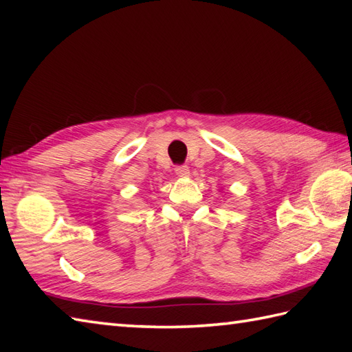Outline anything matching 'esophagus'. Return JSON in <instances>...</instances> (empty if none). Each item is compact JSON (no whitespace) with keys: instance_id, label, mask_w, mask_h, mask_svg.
<instances>
[{"instance_id":"34e87169","label":"esophagus","mask_w":352,"mask_h":352,"mask_svg":"<svg viewBox=\"0 0 352 352\" xmlns=\"http://www.w3.org/2000/svg\"><path fill=\"white\" fill-rule=\"evenodd\" d=\"M175 174L178 177H182V178H188L190 175V169L186 166V164H183V166H177L175 168Z\"/></svg>"}]
</instances>
